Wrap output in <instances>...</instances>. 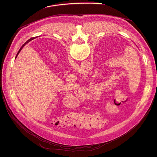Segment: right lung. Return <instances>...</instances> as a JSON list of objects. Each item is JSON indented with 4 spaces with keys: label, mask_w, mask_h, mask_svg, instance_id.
<instances>
[{
    "label": "right lung",
    "mask_w": 157,
    "mask_h": 157,
    "mask_svg": "<svg viewBox=\"0 0 157 157\" xmlns=\"http://www.w3.org/2000/svg\"><path fill=\"white\" fill-rule=\"evenodd\" d=\"M35 38V37H33V38H30V39H29V40H27V41H26V42H25V43H24V44H23V45H22V46H21V48H20V50H19V51H18V53H17V55H16V57H15V58H17V56H18V53H20V51H21V49H22V48H24V46H25V44H27V43H29V41H31V40H33V38Z\"/></svg>",
    "instance_id": "1"
}]
</instances>
